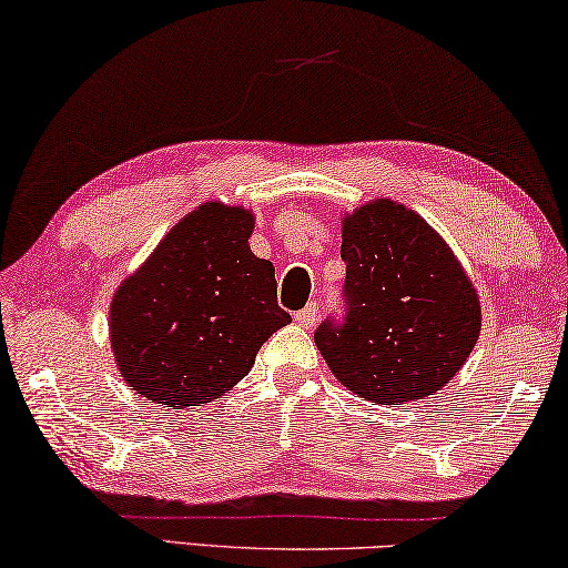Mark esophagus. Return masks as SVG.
I'll return each instance as SVG.
<instances>
[{
	"label": "esophagus",
	"instance_id": "1",
	"mask_svg": "<svg viewBox=\"0 0 568 568\" xmlns=\"http://www.w3.org/2000/svg\"><path fill=\"white\" fill-rule=\"evenodd\" d=\"M294 322L300 324V327H306V329L314 327V322H317V304H314V302L306 304L304 310L294 314Z\"/></svg>",
	"mask_w": 568,
	"mask_h": 568
}]
</instances>
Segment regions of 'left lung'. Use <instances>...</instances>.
<instances>
[{
	"label": "left lung",
	"mask_w": 568,
	"mask_h": 568,
	"mask_svg": "<svg viewBox=\"0 0 568 568\" xmlns=\"http://www.w3.org/2000/svg\"><path fill=\"white\" fill-rule=\"evenodd\" d=\"M345 317L314 342L334 377L379 405L425 399L463 367L480 334L476 286L413 209L369 201L342 219Z\"/></svg>",
	"instance_id": "8db88e82"
}]
</instances>
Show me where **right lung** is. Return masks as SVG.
Returning <instances> with one entry per match:
<instances>
[{"mask_svg": "<svg viewBox=\"0 0 568 568\" xmlns=\"http://www.w3.org/2000/svg\"><path fill=\"white\" fill-rule=\"evenodd\" d=\"M251 231V211L203 203L118 286L110 347L130 389L171 410L206 405L292 322L276 304L272 262L248 248Z\"/></svg>", "mask_w": 568, "mask_h": 568, "instance_id": "right-lung-1", "label": "right lung"}]
</instances>
